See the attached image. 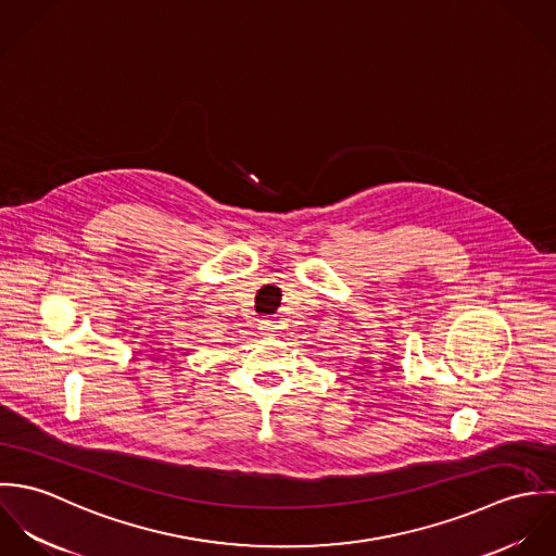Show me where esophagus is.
Segmentation results:
<instances>
[{"label": "esophagus", "instance_id": "34e87169", "mask_svg": "<svg viewBox=\"0 0 556 556\" xmlns=\"http://www.w3.org/2000/svg\"><path fill=\"white\" fill-rule=\"evenodd\" d=\"M258 329H261L263 333H274V331H276V320L263 318V320H258Z\"/></svg>", "mask_w": 556, "mask_h": 556}]
</instances>
